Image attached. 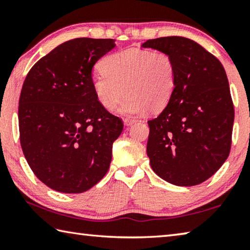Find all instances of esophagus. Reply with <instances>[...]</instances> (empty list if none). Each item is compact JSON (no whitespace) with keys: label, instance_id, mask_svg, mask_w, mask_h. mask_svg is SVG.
Listing matches in <instances>:
<instances>
[{"label":"esophagus","instance_id":"34e87169","mask_svg":"<svg viewBox=\"0 0 250 250\" xmlns=\"http://www.w3.org/2000/svg\"><path fill=\"white\" fill-rule=\"evenodd\" d=\"M125 125H133L135 122V119H133V118H125Z\"/></svg>","mask_w":250,"mask_h":250}]
</instances>
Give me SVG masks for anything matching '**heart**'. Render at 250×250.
I'll use <instances>...</instances> for the list:
<instances>
[{"mask_svg": "<svg viewBox=\"0 0 250 250\" xmlns=\"http://www.w3.org/2000/svg\"><path fill=\"white\" fill-rule=\"evenodd\" d=\"M100 70L92 76L95 96L104 109L112 110L125 94L119 108L122 115H137L149 108L158 112L174 94L177 70L167 52L128 48L105 56Z\"/></svg>", "mask_w": 250, "mask_h": 250, "instance_id": "b5f03b06", "label": "heart"}]
</instances>
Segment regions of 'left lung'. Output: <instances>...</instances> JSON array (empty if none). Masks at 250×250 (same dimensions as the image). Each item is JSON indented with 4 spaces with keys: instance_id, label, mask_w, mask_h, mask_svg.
I'll use <instances>...</instances> for the list:
<instances>
[{
    "instance_id": "8db88e82",
    "label": "left lung",
    "mask_w": 250,
    "mask_h": 250,
    "mask_svg": "<svg viewBox=\"0 0 250 250\" xmlns=\"http://www.w3.org/2000/svg\"><path fill=\"white\" fill-rule=\"evenodd\" d=\"M142 47L168 53L177 70L171 101L147 121L152 170L177 186L201 184L230 151L235 111L226 71L213 54L186 37L149 40Z\"/></svg>"
}]
</instances>
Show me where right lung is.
<instances>
[{
	"mask_svg": "<svg viewBox=\"0 0 250 250\" xmlns=\"http://www.w3.org/2000/svg\"><path fill=\"white\" fill-rule=\"evenodd\" d=\"M115 42L67 41L42 57L24 80L21 146L37 179L57 192H86L109 170L124 122L97 100L91 71Z\"/></svg>",
	"mask_w": 250,
	"mask_h": 250,
	"instance_id": "add662e5",
	"label": "right lung"
}]
</instances>
